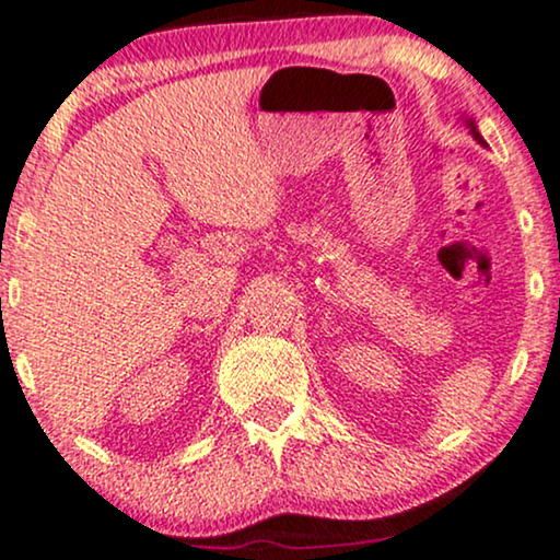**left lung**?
<instances>
[{
  "label": "left lung",
  "instance_id": "1",
  "mask_svg": "<svg viewBox=\"0 0 560 560\" xmlns=\"http://www.w3.org/2000/svg\"><path fill=\"white\" fill-rule=\"evenodd\" d=\"M467 124H470V132L475 135V140H478V142H482V137L478 135V129H475V121H467Z\"/></svg>",
  "mask_w": 560,
  "mask_h": 560
}]
</instances>
